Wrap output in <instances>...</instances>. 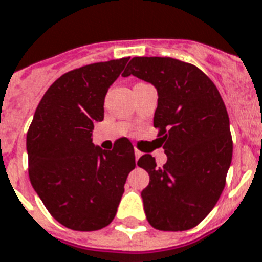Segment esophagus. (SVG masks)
Returning a JSON list of instances; mask_svg holds the SVG:
<instances>
[{"mask_svg":"<svg viewBox=\"0 0 262 262\" xmlns=\"http://www.w3.org/2000/svg\"><path fill=\"white\" fill-rule=\"evenodd\" d=\"M141 156H142V152L139 151V150H135V160H139V158H141Z\"/></svg>","mask_w":262,"mask_h":262,"instance_id":"obj_1","label":"esophagus"}]
</instances>
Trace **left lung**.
<instances>
[{"label":"left lung","instance_id":"left-lung-1","mask_svg":"<svg viewBox=\"0 0 262 262\" xmlns=\"http://www.w3.org/2000/svg\"><path fill=\"white\" fill-rule=\"evenodd\" d=\"M154 85V127L164 139L166 164L144 154L138 161L150 176L142 190L148 223L162 231H184L210 214L225 188L233 157L227 110L214 82L193 64L173 58L137 56L123 77Z\"/></svg>","mask_w":262,"mask_h":262}]
</instances>
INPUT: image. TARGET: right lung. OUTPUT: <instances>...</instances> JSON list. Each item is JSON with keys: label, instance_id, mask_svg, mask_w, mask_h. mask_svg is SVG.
Wrapping results in <instances>:
<instances>
[{"label": "right lung", "instance_id": "add662e5", "mask_svg": "<svg viewBox=\"0 0 262 262\" xmlns=\"http://www.w3.org/2000/svg\"><path fill=\"white\" fill-rule=\"evenodd\" d=\"M129 58L75 69L48 88L27 134L29 180L60 225L95 231L114 221L135 154L127 138L112 150L92 143L104 98Z\"/></svg>", "mask_w": 262, "mask_h": 262}]
</instances>
